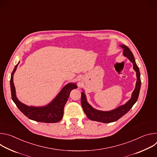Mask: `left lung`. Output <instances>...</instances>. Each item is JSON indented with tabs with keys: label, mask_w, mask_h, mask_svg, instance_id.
Wrapping results in <instances>:
<instances>
[{
	"label": "left lung",
	"mask_w": 157,
	"mask_h": 157,
	"mask_svg": "<svg viewBox=\"0 0 157 157\" xmlns=\"http://www.w3.org/2000/svg\"><path fill=\"white\" fill-rule=\"evenodd\" d=\"M120 47H122L124 50L123 55L132 63L133 68L136 72L137 82L135 89H134V91L132 94L131 98L125 104L109 111L99 110L93 108L87 102L84 91L81 92V102L82 107L87 117L91 121H95L103 123L115 122L122 117L126 113H127L138 99L141 86L140 73L139 71V68L136 63L135 58H134L133 55L130 50L127 46H125V44H121Z\"/></svg>",
	"instance_id": "left-lung-1"
}]
</instances>
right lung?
Segmentation results:
<instances>
[{
  "instance_id": "obj_1",
  "label": "right lung",
  "mask_w": 157,
  "mask_h": 157,
  "mask_svg": "<svg viewBox=\"0 0 157 157\" xmlns=\"http://www.w3.org/2000/svg\"><path fill=\"white\" fill-rule=\"evenodd\" d=\"M19 63L15 66L11 74L10 81L12 99L17 107L29 119L36 122L56 123L61 121L63 116L64 107L69 98L70 92L73 89L78 87L76 84L70 82L66 84L56 98L47 105L43 107L28 106L21 102L16 96L13 77Z\"/></svg>"
}]
</instances>
